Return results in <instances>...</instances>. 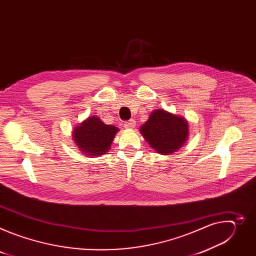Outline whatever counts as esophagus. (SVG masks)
Returning <instances> with one entry per match:
<instances>
[{
  "label": "esophagus",
  "mask_w": 256,
  "mask_h": 256,
  "mask_svg": "<svg viewBox=\"0 0 256 256\" xmlns=\"http://www.w3.org/2000/svg\"><path fill=\"white\" fill-rule=\"evenodd\" d=\"M124 126L126 128H134L136 126V122L134 120H128V122H126Z\"/></svg>",
  "instance_id": "34e87169"
}]
</instances>
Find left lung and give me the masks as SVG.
<instances>
[{"instance_id": "left-lung-1", "label": "left lung", "mask_w": 256, "mask_h": 256, "mask_svg": "<svg viewBox=\"0 0 256 256\" xmlns=\"http://www.w3.org/2000/svg\"><path fill=\"white\" fill-rule=\"evenodd\" d=\"M140 134L161 155L177 152L186 144L190 134L186 118L158 108L140 128Z\"/></svg>"}]
</instances>
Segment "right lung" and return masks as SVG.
Returning a JSON list of instances; mask_svg holds the SVG:
<instances>
[{"label":"right lung","mask_w":256,"mask_h":256,"mask_svg":"<svg viewBox=\"0 0 256 256\" xmlns=\"http://www.w3.org/2000/svg\"><path fill=\"white\" fill-rule=\"evenodd\" d=\"M120 130L114 126L105 124L98 116H89L72 132L78 150L88 157H99L112 148L116 134Z\"/></svg>","instance_id":"right-lung-1"}]
</instances>
